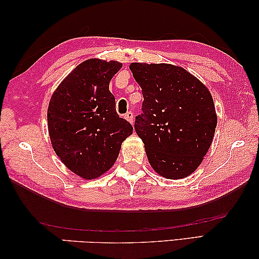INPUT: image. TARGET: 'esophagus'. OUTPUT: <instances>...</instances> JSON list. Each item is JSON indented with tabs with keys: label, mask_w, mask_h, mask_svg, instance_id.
I'll list each match as a JSON object with an SVG mask.
<instances>
[{
	"label": "esophagus",
	"mask_w": 259,
	"mask_h": 259,
	"mask_svg": "<svg viewBox=\"0 0 259 259\" xmlns=\"http://www.w3.org/2000/svg\"><path fill=\"white\" fill-rule=\"evenodd\" d=\"M125 118L127 120H128L131 124H133V119H134V114L132 111H128L126 114H125Z\"/></svg>",
	"instance_id": "esophagus-1"
}]
</instances>
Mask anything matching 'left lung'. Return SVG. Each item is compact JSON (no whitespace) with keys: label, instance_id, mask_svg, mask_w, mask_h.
<instances>
[{"label":"left lung","instance_id":"1","mask_svg":"<svg viewBox=\"0 0 259 259\" xmlns=\"http://www.w3.org/2000/svg\"><path fill=\"white\" fill-rule=\"evenodd\" d=\"M130 69L143 95L134 128L150 165L167 179L189 176L209 150L217 126L210 92L179 66L132 63Z\"/></svg>","mask_w":259,"mask_h":259}]
</instances>
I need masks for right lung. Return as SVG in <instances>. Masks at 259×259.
Here are the masks:
<instances>
[{
	"mask_svg": "<svg viewBox=\"0 0 259 259\" xmlns=\"http://www.w3.org/2000/svg\"><path fill=\"white\" fill-rule=\"evenodd\" d=\"M118 62L88 59L63 80L50 100L47 119L54 150L72 172L94 179L112 166L133 127L116 111L110 80Z\"/></svg>",
	"mask_w": 259,
	"mask_h": 259,
	"instance_id": "1",
	"label": "right lung"
}]
</instances>
